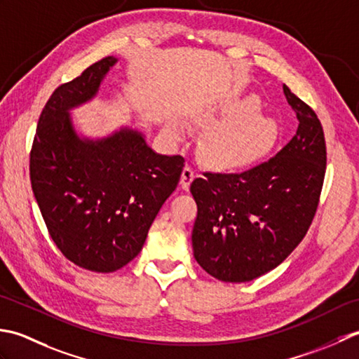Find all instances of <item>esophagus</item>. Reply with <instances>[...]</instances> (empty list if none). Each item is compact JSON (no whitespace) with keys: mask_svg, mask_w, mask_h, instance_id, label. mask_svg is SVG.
<instances>
[{"mask_svg":"<svg viewBox=\"0 0 359 359\" xmlns=\"http://www.w3.org/2000/svg\"><path fill=\"white\" fill-rule=\"evenodd\" d=\"M194 178H195V172L192 170V167H189V165H186L184 169H182V173H181V187L184 189V190H189V187H190V182L194 181Z\"/></svg>","mask_w":359,"mask_h":359,"instance_id":"obj_1","label":"esophagus"}]
</instances>
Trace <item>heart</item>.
Here are the masks:
<instances>
[{"label": "heart", "instance_id": "obj_1", "mask_svg": "<svg viewBox=\"0 0 359 359\" xmlns=\"http://www.w3.org/2000/svg\"><path fill=\"white\" fill-rule=\"evenodd\" d=\"M262 100L255 94L236 97L220 107L201 108L195 119L215 128L204 144V158L217 170L240 172L262 163L280 139L282 127L274 116L260 113ZM175 136H184L186 126L173 121Z\"/></svg>", "mask_w": 359, "mask_h": 359}]
</instances>
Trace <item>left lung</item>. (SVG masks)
Returning a JSON list of instances; mask_svg holds the SVG:
<instances>
[{
	"instance_id": "8db88e82",
	"label": "left lung",
	"mask_w": 359,
	"mask_h": 359,
	"mask_svg": "<svg viewBox=\"0 0 359 359\" xmlns=\"http://www.w3.org/2000/svg\"><path fill=\"white\" fill-rule=\"evenodd\" d=\"M299 127L266 163L243 173H204L190 192L198 206L194 257L223 282H250L294 251L313 222L325 175V139L316 113L283 85Z\"/></svg>"
}]
</instances>
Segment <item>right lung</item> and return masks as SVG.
<instances>
[{
    "instance_id": "1",
    "label": "right lung",
    "mask_w": 359,
    "mask_h": 359,
    "mask_svg": "<svg viewBox=\"0 0 359 359\" xmlns=\"http://www.w3.org/2000/svg\"><path fill=\"white\" fill-rule=\"evenodd\" d=\"M116 63L102 58L57 88L31 151L32 192L50 237L68 260L96 273H113L141 252L184 167V158L159 155L133 127L80 133L71 111L97 96Z\"/></svg>"
}]
</instances>
